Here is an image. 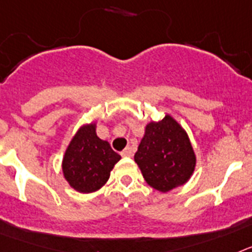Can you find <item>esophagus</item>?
Listing matches in <instances>:
<instances>
[{
	"instance_id": "1",
	"label": "esophagus",
	"mask_w": 252,
	"mask_h": 252,
	"mask_svg": "<svg viewBox=\"0 0 252 252\" xmlns=\"http://www.w3.org/2000/svg\"><path fill=\"white\" fill-rule=\"evenodd\" d=\"M122 156H123V157H132L133 156V150L130 147H126V150L122 151Z\"/></svg>"
}]
</instances>
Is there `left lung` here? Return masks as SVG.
Wrapping results in <instances>:
<instances>
[{"label":"left lung","instance_id":"obj_1","mask_svg":"<svg viewBox=\"0 0 252 252\" xmlns=\"http://www.w3.org/2000/svg\"><path fill=\"white\" fill-rule=\"evenodd\" d=\"M134 161L151 188L168 192L190 180L196 156L187 130L166 114L161 120H151L144 126Z\"/></svg>","mask_w":252,"mask_h":252}]
</instances>
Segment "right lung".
<instances>
[{"mask_svg": "<svg viewBox=\"0 0 252 252\" xmlns=\"http://www.w3.org/2000/svg\"><path fill=\"white\" fill-rule=\"evenodd\" d=\"M96 122L82 124L65 148L62 171L65 181L76 191L90 194L101 189L122 157L111 150L108 141L96 134Z\"/></svg>", "mask_w": 252, "mask_h": 252, "instance_id": "obj_1", "label": "right lung"}]
</instances>
